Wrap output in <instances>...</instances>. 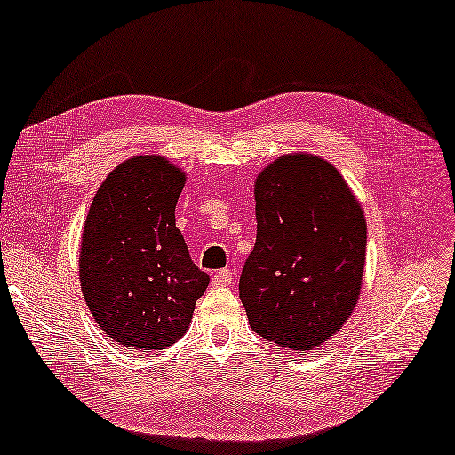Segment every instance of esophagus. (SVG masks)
Here are the masks:
<instances>
[{"instance_id": "esophagus-1", "label": "esophagus", "mask_w": 455, "mask_h": 455, "mask_svg": "<svg viewBox=\"0 0 455 455\" xmlns=\"http://www.w3.org/2000/svg\"><path fill=\"white\" fill-rule=\"evenodd\" d=\"M232 271L229 269H221L217 271L213 275V285H217V288H226V285L232 283Z\"/></svg>"}]
</instances>
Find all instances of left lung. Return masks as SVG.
<instances>
[{"mask_svg":"<svg viewBox=\"0 0 455 455\" xmlns=\"http://www.w3.org/2000/svg\"><path fill=\"white\" fill-rule=\"evenodd\" d=\"M257 244L240 277L252 331L290 350H315L356 308L366 220L329 161L288 153L254 180Z\"/></svg>","mask_w":455,"mask_h":455,"instance_id":"8db88e82","label":"left lung"}]
</instances>
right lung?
<instances>
[{
  "mask_svg": "<svg viewBox=\"0 0 455 455\" xmlns=\"http://www.w3.org/2000/svg\"><path fill=\"white\" fill-rule=\"evenodd\" d=\"M184 184L170 159L134 155L108 173L86 213L80 288L99 329L128 350L176 344L209 285L176 228Z\"/></svg>",
  "mask_w": 455,
  "mask_h": 455,
  "instance_id": "right-lung-1",
  "label": "right lung"
}]
</instances>
